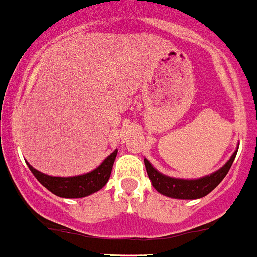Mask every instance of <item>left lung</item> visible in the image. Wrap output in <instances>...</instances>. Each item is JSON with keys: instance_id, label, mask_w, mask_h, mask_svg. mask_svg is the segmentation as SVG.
Listing matches in <instances>:
<instances>
[{"instance_id": "obj_1", "label": "left lung", "mask_w": 257, "mask_h": 257, "mask_svg": "<svg viewBox=\"0 0 257 257\" xmlns=\"http://www.w3.org/2000/svg\"><path fill=\"white\" fill-rule=\"evenodd\" d=\"M236 153H238V150H235L231 158L226 162V165L222 166L221 169L217 170L215 172L204 176V178L191 179V180L189 179L170 178V176L163 175L158 170H155L146 158L144 159V163H145L146 172H148V176L153 187L159 193L172 198L195 200V198H201L210 193L223 180V178L227 175L228 170L231 167L235 157H236Z\"/></svg>"}]
</instances>
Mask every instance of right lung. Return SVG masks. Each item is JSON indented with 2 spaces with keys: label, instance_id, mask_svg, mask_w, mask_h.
I'll use <instances>...</instances> for the list:
<instances>
[{
  "label": "right lung",
  "instance_id": "right-lung-1",
  "mask_svg": "<svg viewBox=\"0 0 257 257\" xmlns=\"http://www.w3.org/2000/svg\"><path fill=\"white\" fill-rule=\"evenodd\" d=\"M116 155H117V150L111 153L102 162V165H99L95 170L83 174V175L69 176V178L45 175L43 172L34 169L30 163L27 165L35 178L40 182V184L44 185L45 188L51 191L53 195L65 198H81L95 193L107 184L109 176H111Z\"/></svg>",
  "mask_w": 257,
  "mask_h": 257
}]
</instances>
